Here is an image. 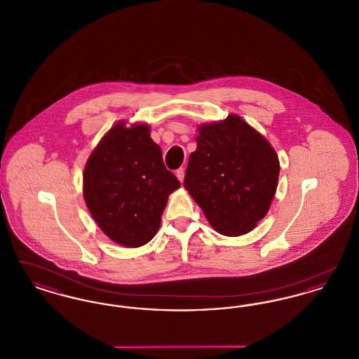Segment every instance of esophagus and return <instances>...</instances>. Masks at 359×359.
I'll return each mask as SVG.
<instances>
[{
  "label": "esophagus",
  "mask_w": 359,
  "mask_h": 359,
  "mask_svg": "<svg viewBox=\"0 0 359 359\" xmlns=\"http://www.w3.org/2000/svg\"><path fill=\"white\" fill-rule=\"evenodd\" d=\"M176 176H177V179H179L180 182H183V180H184V168L176 170Z\"/></svg>",
  "instance_id": "1"
}]
</instances>
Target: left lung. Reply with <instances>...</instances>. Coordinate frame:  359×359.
Masks as SVG:
<instances>
[{"instance_id": "left-lung-1", "label": "left lung", "mask_w": 359, "mask_h": 359, "mask_svg": "<svg viewBox=\"0 0 359 359\" xmlns=\"http://www.w3.org/2000/svg\"><path fill=\"white\" fill-rule=\"evenodd\" d=\"M184 187L222 236L252 231L273 201L280 163L272 145L248 122L230 114L199 126Z\"/></svg>"}]
</instances>
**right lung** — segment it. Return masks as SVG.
Here are the masks:
<instances>
[{"mask_svg":"<svg viewBox=\"0 0 359 359\" xmlns=\"http://www.w3.org/2000/svg\"><path fill=\"white\" fill-rule=\"evenodd\" d=\"M179 187L147 123H116L90 154L83 173L85 202L94 221L128 248L154 238L168 196Z\"/></svg>","mask_w":359,"mask_h":359,"instance_id":"right-lung-1","label":"right lung"}]
</instances>
